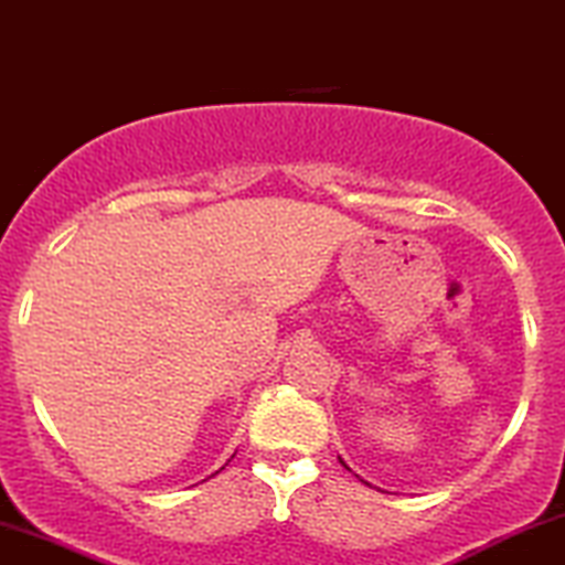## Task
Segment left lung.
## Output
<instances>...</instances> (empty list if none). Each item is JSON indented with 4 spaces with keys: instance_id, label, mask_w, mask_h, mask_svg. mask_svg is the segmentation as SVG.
<instances>
[{
    "instance_id": "8db88e82",
    "label": "left lung",
    "mask_w": 565,
    "mask_h": 565,
    "mask_svg": "<svg viewBox=\"0 0 565 565\" xmlns=\"http://www.w3.org/2000/svg\"><path fill=\"white\" fill-rule=\"evenodd\" d=\"M339 460H342V458H339ZM342 463H344V460H342ZM365 484H369V481H365Z\"/></svg>"
}]
</instances>
